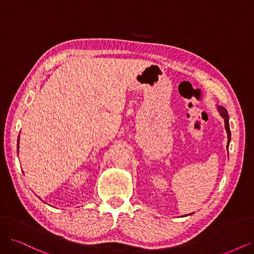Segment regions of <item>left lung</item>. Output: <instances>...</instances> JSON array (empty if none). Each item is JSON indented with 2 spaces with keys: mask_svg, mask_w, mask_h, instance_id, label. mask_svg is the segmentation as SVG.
I'll use <instances>...</instances> for the list:
<instances>
[{
  "mask_svg": "<svg viewBox=\"0 0 254 254\" xmlns=\"http://www.w3.org/2000/svg\"><path fill=\"white\" fill-rule=\"evenodd\" d=\"M218 111L220 113V115L222 117V119L225 120V127L227 130V133H228V145L227 147L229 146L230 141H231V131H230V127H229V117H228V111L224 108V107L218 106Z\"/></svg>",
  "mask_w": 254,
  "mask_h": 254,
  "instance_id": "8db88e82",
  "label": "left lung"
}]
</instances>
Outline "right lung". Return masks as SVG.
I'll return each mask as SVG.
<instances>
[{
    "label": "right lung",
    "mask_w": 254,
    "mask_h": 254,
    "mask_svg": "<svg viewBox=\"0 0 254 254\" xmlns=\"http://www.w3.org/2000/svg\"><path fill=\"white\" fill-rule=\"evenodd\" d=\"M18 150H19V139H18Z\"/></svg>",
    "instance_id": "right-lung-1"
}]
</instances>
